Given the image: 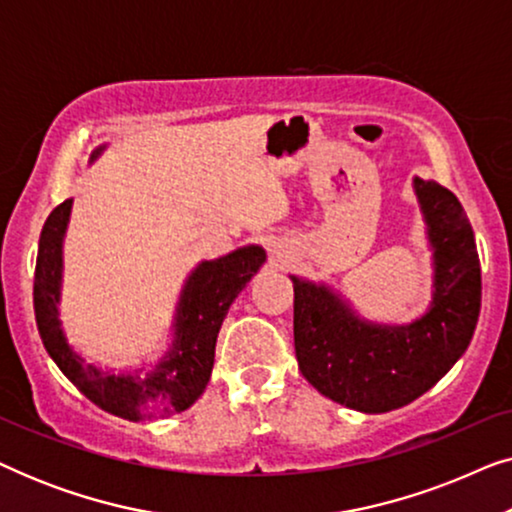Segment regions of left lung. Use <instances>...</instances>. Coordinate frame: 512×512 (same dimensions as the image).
Wrapping results in <instances>:
<instances>
[{
  "label": "left lung",
  "instance_id": "left-lung-1",
  "mask_svg": "<svg viewBox=\"0 0 512 512\" xmlns=\"http://www.w3.org/2000/svg\"><path fill=\"white\" fill-rule=\"evenodd\" d=\"M436 249L431 310L410 326H373L326 286L293 277L298 368L319 394L361 412L403 408L429 391L473 338L480 317V258L457 195L415 179Z\"/></svg>",
  "mask_w": 512,
  "mask_h": 512
}]
</instances>
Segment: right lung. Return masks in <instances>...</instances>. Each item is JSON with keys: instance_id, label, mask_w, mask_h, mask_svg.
Instances as JSON below:
<instances>
[{"instance_id": "add662e5", "label": "right lung", "mask_w": 512, "mask_h": 512, "mask_svg": "<svg viewBox=\"0 0 512 512\" xmlns=\"http://www.w3.org/2000/svg\"><path fill=\"white\" fill-rule=\"evenodd\" d=\"M102 149L93 153L100 156ZM72 200L60 202L48 214L39 237L37 270H34V314L41 342L58 368L86 398L102 410L123 419H158L184 412L205 391L214 366L216 335L228 307L256 275L265 261L261 247H244L233 254L205 261L188 277L177 314V340L172 352L156 370L139 380L130 375H107L86 366L67 345L58 321L62 235H65Z\"/></svg>"}]
</instances>
